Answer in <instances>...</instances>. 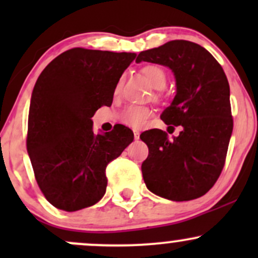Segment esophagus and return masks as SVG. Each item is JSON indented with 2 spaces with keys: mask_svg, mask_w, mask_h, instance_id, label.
Instances as JSON below:
<instances>
[{
  "mask_svg": "<svg viewBox=\"0 0 258 258\" xmlns=\"http://www.w3.org/2000/svg\"><path fill=\"white\" fill-rule=\"evenodd\" d=\"M133 135H135V139H139V131L135 130V131H133Z\"/></svg>",
  "mask_w": 258,
  "mask_h": 258,
  "instance_id": "34e87169",
  "label": "esophagus"
}]
</instances>
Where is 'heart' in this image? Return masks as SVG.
Masks as SVG:
<instances>
[{
	"instance_id": "obj_1",
	"label": "heart",
	"mask_w": 258,
	"mask_h": 258,
	"mask_svg": "<svg viewBox=\"0 0 258 258\" xmlns=\"http://www.w3.org/2000/svg\"><path fill=\"white\" fill-rule=\"evenodd\" d=\"M142 74L144 78L148 80L153 88L155 90H162L167 84V74L158 64H148L144 65L141 69ZM122 86V80H119L115 85L114 93L117 94L121 90ZM152 115V110L150 108L144 105H127L123 108V110L120 112V120L122 121L125 125H128L131 127H139L143 125L148 120V117Z\"/></svg>"
}]
</instances>
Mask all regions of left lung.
Returning <instances> with one entry per match:
<instances>
[{"label": "left lung", "instance_id": "1", "mask_svg": "<svg viewBox=\"0 0 258 258\" xmlns=\"http://www.w3.org/2000/svg\"><path fill=\"white\" fill-rule=\"evenodd\" d=\"M135 58L137 63L150 61L172 69L177 94L161 119L170 127L182 126L178 137L172 139L158 128L139 136L149 148L142 164L147 188L173 201L203 197L223 170L233 131L226 74L211 53L185 40L170 41Z\"/></svg>", "mask_w": 258, "mask_h": 258}]
</instances>
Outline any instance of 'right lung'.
<instances>
[{
  "instance_id": "right-lung-1",
  "label": "right lung",
  "mask_w": 258,
  "mask_h": 258,
  "mask_svg": "<svg viewBox=\"0 0 258 258\" xmlns=\"http://www.w3.org/2000/svg\"><path fill=\"white\" fill-rule=\"evenodd\" d=\"M135 57L76 47L38 76L26 148L38 188L57 209L73 212L98 203L108 184L106 166L133 141V132L120 123L96 135L91 117L111 105L115 85Z\"/></svg>"
}]
</instances>
